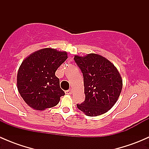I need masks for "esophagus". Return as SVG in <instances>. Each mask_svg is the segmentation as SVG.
Wrapping results in <instances>:
<instances>
[{
    "label": "esophagus",
    "instance_id": "esophagus-1",
    "mask_svg": "<svg viewBox=\"0 0 149 149\" xmlns=\"http://www.w3.org/2000/svg\"><path fill=\"white\" fill-rule=\"evenodd\" d=\"M65 93L66 94H72V90L71 89H68V90H66L65 91Z\"/></svg>",
    "mask_w": 149,
    "mask_h": 149
}]
</instances>
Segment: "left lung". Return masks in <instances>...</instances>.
Listing matches in <instances>:
<instances>
[{
    "instance_id": "8db88e82",
    "label": "left lung",
    "mask_w": 149,
    "mask_h": 149,
    "mask_svg": "<svg viewBox=\"0 0 149 149\" xmlns=\"http://www.w3.org/2000/svg\"><path fill=\"white\" fill-rule=\"evenodd\" d=\"M74 61L84 76L85 100L77 107L88 116H98L116 103L123 88V80L115 65L97 54L76 55Z\"/></svg>"
}]
</instances>
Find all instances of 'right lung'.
<instances>
[{
    "instance_id": "add662e5",
    "label": "right lung",
    "mask_w": 149,
    "mask_h": 149,
    "mask_svg": "<svg viewBox=\"0 0 149 149\" xmlns=\"http://www.w3.org/2000/svg\"><path fill=\"white\" fill-rule=\"evenodd\" d=\"M67 58L66 52L45 48L22 62L17 74V88L29 106L44 110L58 104L65 92L60 87L55 71Z\"/></svg>"
}]
</instances>
